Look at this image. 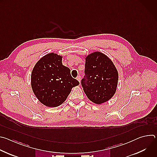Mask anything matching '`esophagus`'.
I'll list each match as a JSON object with an SVG mask.
<instances>
[{
    "mask_svg": "<svg viewBox=\"0 0 157 157\" xmlns=\"http://www.w3.org/2000/svg\"><path fill=\"white\" fill-rule=\"evenodd\" d=\"M76 79H77V80L80 82V81H81V76H78L76 78Z\"/></svg>",
    "mask_w": 157,
    "mask_h": 157,
    "instance_id": "obj_1",
    "label": "esophagus"
}]
</instances>
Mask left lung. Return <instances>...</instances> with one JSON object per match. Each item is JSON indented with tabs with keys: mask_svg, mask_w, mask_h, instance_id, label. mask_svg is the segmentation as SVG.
<instances>
[{
	"mask_svg": "<svg viewBox=\"0 0 157 157\" xmlns=\"http://www.w3.org/2000/svg\"><path fill=\"white\" fill-rule=\"evenodd\" d=\"M85 73L81 84L87 98L96 104L110 100L115 94L119 79L116 66L107 56L94 52L86 56Z\"/></svg>",
	"mask_w": 157,
	"mask_h": 157,
	"instance_id": "1",
	"label": "left lung"
}]
</instances>
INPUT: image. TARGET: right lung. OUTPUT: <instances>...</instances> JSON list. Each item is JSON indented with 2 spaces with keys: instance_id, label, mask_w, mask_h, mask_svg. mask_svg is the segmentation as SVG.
Returning <instances> with one entry per match:
<instances>
[{
  "instance_id": "obj_1",
  "label": "right lung",
  "mask_w": 157,
  "mask_h": 157,
  "mask_svg": "<svg viewBox=\"0 0 157 157\" xmlns=\"http://www.w3.org/2000/svg\"><path fill=\"white\" fill-rule=\"evenodd\" d=\"M62 55L50 53L41 58L31 74V86L38 101L50 107L62 104L79 82L62 64Z\"/></svg>"
}]
</instances>
